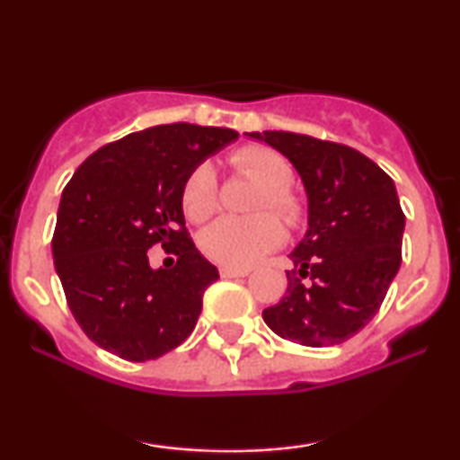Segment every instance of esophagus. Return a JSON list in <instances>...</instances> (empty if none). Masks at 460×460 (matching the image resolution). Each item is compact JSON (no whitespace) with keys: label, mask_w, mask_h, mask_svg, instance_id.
I'll list each match as a JSON object with an SVG mask.
<instances>
[{"label":"esophagus","mask_w":460,"mask_h":460,"mask_svg":"<svg viewBox=\"0 0 460 460\" xmlns=\"http://www.w3.org/2000/svg\"><path fill=\"white\" fill-rule=\"evenodd\" d=\"M220 277L223 279H237V277H248V270H242V268H220Z\"/></svg>","instance_id":"34e87169"}]
</instances>
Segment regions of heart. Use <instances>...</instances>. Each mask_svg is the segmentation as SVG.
Here are the masks:
<instances>
[{"label": "heart", "mask_w": 460, "mask_h": 460, "mask_svg": "<svg viewBox=\"0 0 460 460\" xmlns=\"http://www.w3.org/2000/svg\"><path fill=\"white\" fill-rule=\"evenodd\" d=\"M231 166L240 175L260 183L252 209L263 212L252 218H220L200 234V248L209 260L226 268H251L266 252L281 246L283 226H296L305 216L303 199L289 188L292 164L279 151L263 145H248L231 155ZM218 208V181L212 164L200 162L188 172L181 186V209L188 220L203 223ZM272 208L278 215L267 212Z\"/></svg>", "instance_id": "1"}]
</instances>
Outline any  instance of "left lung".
Listing matches in <instances>:
<instances>
[{"mask_svg": "<svg viewBox=\"0 0 460 460\" xmlns=\"http://www.w3.org/2000/svg\"><path fill=\"white\" fill-rule=\"evenodd\" d=\"M248 136L294 164L309 199V229L289 255L288 289L263 309V322L296 344H341L378 314L402 261L404 214L392 177L340 142L292 131Z\"/></svg>", "mask_w": 460, "mask_h": 460, "instance_id": "left-lung-1", "label": "left lung"}]
</instances>
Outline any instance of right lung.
I'll return each mask as SVG.
<instances>
[{"instance_id":"add662e5","label":"right lung","mask_w":460,"mask_h":460,"mask_svg":"<svg viewBox=\"0 0 460 460\" xmlns=\"http://www.w3.org/2000/svg\"><path fill=\"white\" fill-rule=\"evenodd\" d=\"M235 138L225 128L157 125L94 151L66 183L54 266L73 318L103 350L149 361L197 326L218 270L190 240L181 186L197 164ZM155 243L178 257L175 269L148 266L146 251Z\"/></svg>"}]
</instances>
